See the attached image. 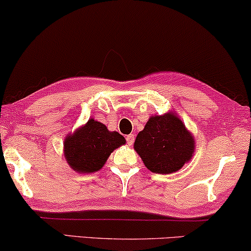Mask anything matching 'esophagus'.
Wrapping results in <instances>:
<instances>
[{
    "mask_svg": "<svg viewBox=\"0 0 251 251\" xmlns=\"http://www.w3.org/2000/svg\"><path fill=\"white\" fill-rule=\"evenodd\" d=\"M126 143H128L129 145H132L133 141H135V135H133V133H130V135L126 136Z\"/></svg>",
    "mask_w": 251,
    "mask_h": 251,
    "instance_id": "esophagus-1",
    "label": "esophagus"
}]
</instances>
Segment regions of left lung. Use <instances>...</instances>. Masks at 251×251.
Returning a JSON list of instances; mask_svg holds the SVG:
<instances>
[{
  "label": "left lung",
  "mask_w": 251,
  "mask_h": 251,
  "mask_svg": "<svg viewBox=\"0 0 251 251\" xmlns=\"http://www.w3.org/2000/svg\"><path fill=\"white\" fill-rule=\"evenodd\" d=\"M133 149L150 171L172 174L193 158L195 139L173 112L149 119Z\"/></svg>",
  "instance_id": "8db88e82"
}]
</instances>
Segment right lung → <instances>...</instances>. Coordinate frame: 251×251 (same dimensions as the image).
Wrapping results in <instances>:
<instances>
[{
  "instance_id": "add662e5",
  "label": "right lung",
  "mask_w": 251,
  "mask_h": 251,
  "mask_svg": "<svg viewBox=\"0 0 251 251\" xmlns=\"http://www.w3.org/2000/svg\"><path fill=\"white\" fill-rule=\"evenodd\" d=\"M126 144L118 131H109L105 125L90 119L64 139V157L78 173H94L102 168L115 149Z\"/></svg>"
}]
</instances>
